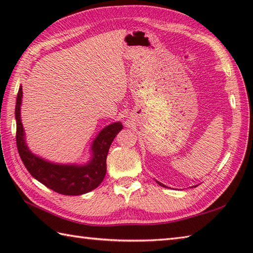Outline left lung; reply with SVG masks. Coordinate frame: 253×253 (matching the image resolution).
<instances>
[{"label": "left lung", "instance_id": "1", "mask_svg": "<svg viewBox=\"0 0 253 253\" xmlns=\"http://www.w3.org/2000/svg\"><path fill=\"white\" fill-rule=\"evenodd\" d=\"M157 182H158V184H159L161 187H166L165 185H163V184H162V182H160V181H158V180H157ZM193 187H197V186H193Z\"/></svg>", "mask_w": 253, "mask_h": 253}]
</instances>
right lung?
<instances>
[{
	"label": "right lung",
	"instance_id": "1",
	"mask_svg": "<svg viewBox=\"0 0 253 253\" xmlns=\"http://www.w3.org/2000/svg\"><path fill=\"white\" fill-rule=\"evenodd\" d=\"M23 88L18 90L16 99V143L18 153L31 176L41 184L61 195L79 196L95 189L106 173V157L116 135L123 129L121 122L112 123L103 128L91 144V159L85 164L52 163L32 153L27 147L25 130L20 118Z\"/></svg>",
	"mask_w": 253,
	"mask_h": 253
}]
</instances>
